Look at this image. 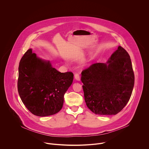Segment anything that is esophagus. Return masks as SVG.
I'll return each mask as SVG.
<instances>
[{
  "mask_svg": "<svg viewBox=\"0 0 149 149\" xmlns=\"http://www.w3.org/2000/svg\"><path fill=\"white\" fill-rule=\"evenodd\" d=\"M74 78H75V79H76L77 81H80V76H79V74H77V73H76V74H74Z\"/></svg>",
  "mask_w": 149,
  "mask_h": 149,
  "instance_id": "esophagus-1",
  "label": "esophagus"
}]
</instances>
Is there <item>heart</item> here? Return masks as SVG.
I'll list each match as a JSON object with an SVG mask.
<instances>
[{
    "label": "heart",
    "instance_id": "heart-1",
    "mask_svg": "<svg viewBox=\"0 0 149 149\" xmlns=\"http://www.w3.org/2000/svg\"><path fill=\"white\" fill-rule=\"evenodd\" d=\"M85 66H86V63H83V64L80 65V67H81V68H83V67H84Z\"/></svg>",
    "mask_w": 149,
    "mask_h": 149
}]
</instances>
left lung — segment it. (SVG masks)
Returning a JSON list of instances; mask_svg holds the SVG:
<instances>
[{
  "label": "left lung",
  "instance_id": "8db88e82",
  "mask_svg": "<svg viewBox=\"0 0 149 149\" xmlns=\"http://www.w3.org/2000/svg\"><path fill=\"white\" fill-rule=\"evenodd\" d=\"M86 104L94 113L116 115L127 104L134 85L130 57L119 46L106 63L92 65L81 73Z\"/></svg>",
  "mask_w": 149,
  "mask_h": 149
}]
</instances>
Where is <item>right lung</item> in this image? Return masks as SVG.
Masks as SVG:
<instances>
[{"label":"right lung","mask_w":149,"mask_h":149,"mask_svg":"<svg viewBox=\"0 0 149 149\" xmlns=\"http://www.w3.org/2000/svg\"><path fill=\"white\" fill-rule=\"evenodd\" d=\"M18 90L22 102L34 115L50 116L58 112L64 96L72 85L73 74L61 73L50 61L38 57L29 49L18 68Z\"/></svg>","instance_id":"right-lung-1"}]
</instances>
